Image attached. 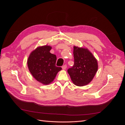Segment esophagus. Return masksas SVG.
<instances>
[{"label":"esophagus","instance_id":"1","mask_svg":"<svg viewBox=\"0 0 125 125\" xmlns=\"http://www.w3.org/2000/svg\"><path fill=\"white\" fill-rule=\"evenodd\" d=\"M62 69H63V70H65V69L67 68V65H65L62 66Z\"/></svg>","mask_w":125,"mask_h":125}]
</instances>
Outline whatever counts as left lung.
I'll return each instance as SVG.
<instances>
[{
	"mask_svg": "<svg viewBox=\"0 0 125 125\" xmlns=\"http://www.w3.org/2000/svg\"><path fill=\"white\" fill-rule=\"evenodd\" d=\"M74 65L68 69L72 81L77 86H84L92 80L96 73L97 60L88 49L73 47Z\"/></svg>",
	"mask_w": 125,
	"mask_h": 125,
	"instance_id": "8db88e82",
	"label": "left lung"
}]
</instances>
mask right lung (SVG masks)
I'll return each mask as SVG.
<instances>
[{"label": "right lung", "instance_id": "obj_1", "mask_svg": "<svg viewBox=\"0 0 125 125\" xmlns=\"http://www.w3.org/2000/svg\"><path fill=\"white\" fill-rule=\"evenodd\" d=\"M50 46L37 47L30 55L28 60L29 69L37 81L44 84H48L54 80L57 73L62 70L56 66L57 57L50 52Z\"/></svg>", "mask_w": 125, "mask_h": 125}]
</instances>
